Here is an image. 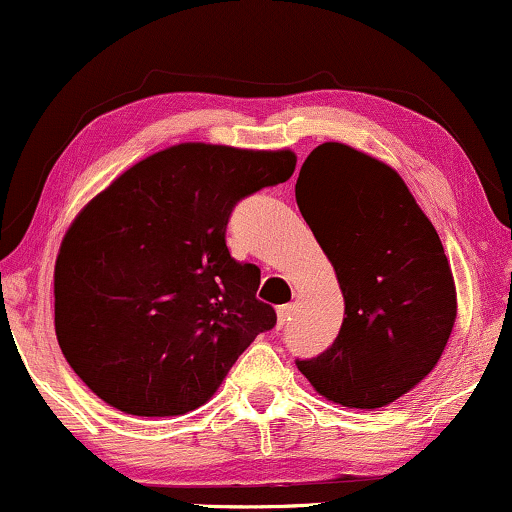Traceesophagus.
I'll return each instance as SVG.
<instances>
[{"mask_svg":"<svg viewBox=\"0 0 512 512\" xmlns=\"http://www.w3.org/2000/svg\"><path fill=\"white\" fill-rule=\"evenodd\" d=\"M290 314H293V304H283V307L276 309V326L283 328L290 321Z\"/></svg>","mask_w":512,"mask_h":512,"instance_id":"esophagus-1","label":"esophagus"}]
</instances>
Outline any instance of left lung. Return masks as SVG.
<instances>
[{
	"mask_svg": "<svg viewBox=\"0 0 512 512\" xmlns=\"http://www.w3.org/2000/svg\"><path fill=\"white\" fill-rule=\"evenodd\" d=\"M295 200L345 297L338 338L297 368L347 409L392 404L437 366L456 321L435 226L390 165L338 141L307 155Z\"/></svg>",
	"mask_w": 512,
	"mask_h": 512,
	"instance_id": "obj_1",
	"label": "left lung"
}]
</instances>
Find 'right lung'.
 Wrapping results in <instances>:
<instances>
[{
    "instance_id": "right-lung-1",
    "label": "right lung",
    "mask_w": 512,
    "mask_h": 512,
    "mask_svg": "<svg viewBox=\"0 0 512 512\" xmlns=\"http://www.w3.org/2000/svg\"><path fill=\"white\" fill-rule=\"evenodd\" d=\"M297 155L177 144L139 160L73 219L54 269V323L82 383L132 416L203 406L257 335L260 269L226 248L238 200L293 177Z\"/></svg>"
}]
</instances>
